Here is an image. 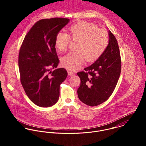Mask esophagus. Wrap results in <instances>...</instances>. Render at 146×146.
Listing matches in <instances>:
<instances>
[{
  "instance_id": "34e87169",
  "label": "esophagus",
  "mask_w": 146,
  "mask_h": 146,
  "mask_svg": "<svg viewBox=\"0 0 146 146\" xmlns=\"http://www.w3.org/2000/svg\"><path fill=\"white\" fill-rule=\"evenodd\" d=\"M67 72H68V75H70V76H73V75H75V74L73 72L71 71H68Z\"/></svg>"
}]
</instances>
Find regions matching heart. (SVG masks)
<instances>
[{
	"mask_svg": "<svg viewBox=\"0 0 146 146\" xmlns=\"http://www.w3.org/2000/svg\"><path fill=\"white\" fill-rule=\"evenodd\" d=\"M69 34L58 32L55 38L54 46L59 52L66 50L71 42L78 41L77 52H72L63 56L61 63L64 67L74 70L85 60L93 62L100 58L107 49L109 35L106 30L98 29L93 23L85 21L77 22L68 28Z\"/></svg>",
	"mask_w": 146,
	"mask_h": 146,
	"instance_id": "1",
	"label": "heart"
}]
</instances>
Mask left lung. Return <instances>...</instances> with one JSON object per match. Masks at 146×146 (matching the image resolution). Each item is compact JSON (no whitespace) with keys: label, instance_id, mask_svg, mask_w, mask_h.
Wrapping results in <instances>:
<instances>
[{"label":"left lung","instance_id":"left-lung-1","mask_svg":"<svg viewBox=\"0 0 146 146\" xmlns=\"http://www.w3.org/2000/svg\"><path fill=\"white\" fill-rule=\"evenodd\" d=\"M109 43L102 56L84 71L77 73L80 85L77 92L79 100L89 106L107 101L112 94L121 72V57L117 40L109 30Z\"/></svg>","mask_w":146,"mask_h":146}]
</instances>
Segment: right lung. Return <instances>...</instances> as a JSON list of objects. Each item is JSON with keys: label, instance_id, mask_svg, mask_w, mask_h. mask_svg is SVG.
<instances>
[{"label": "right lung", "instance_id": "1", "mask_svg": "<svg viewBox=\"0 0 146 146\" xmlns=\"http://www.w3.org/2000/svg\"><path fill=\"white\" fill-rule=\"evenodd\" d=\"M69 21L58 17L40 20L22 43L19 56L21 84L29 99L39 107L57 102L60 85L67 76L63 68L51 70L60 62L54 46L56 36Z\"/></svg>", "mask_w": 146, "mask_h": 146}]
</instances>
